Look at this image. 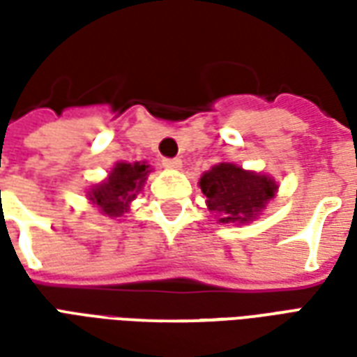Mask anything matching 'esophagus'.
Listing matches in <instances>:
<instances>
[{"mask_svg": "<svg viewBox=\"0 0 357 357\" xmlns=\"http://www.w3.org/2000/svg\"><path fill=\"white\" fill-rule=\"evenodd\" d=\"M164 168H172V170H178L181 168V160L179 158H162Z\"/></svg>", "mask_w": 357, "mask_h": 357, "instance_id": "esophagus-1", "label": "esophagus"}]
</instances>
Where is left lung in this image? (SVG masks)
<instances>
[{
  "label": "left lung",
  "mask_w": 357,
  "mask_h": 357,
  "mask_svg": "<svg viewBox=\"0 0 357 357\" xmlns=\"http://www.w3.org/2000/svg\"><path fill=\"white\" fill-rule=\"evenodd\" d=\"M208 210L220 214L222 224L250 222L275 195V183L266 176L247 172L237 164L222 162L201 178Z\"/></svg>",
  "instance_id": "obj_1"
}]
</instances>
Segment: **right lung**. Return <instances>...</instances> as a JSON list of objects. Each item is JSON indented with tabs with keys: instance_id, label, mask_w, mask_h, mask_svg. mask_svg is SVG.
I'll list each match as a JSON object with an SVG mask.
<instances>
[{
	"instance_id": "1",
	"label": "right lung",
	"mask_w": 357,
	"mask_h": 357,
	"mask_svg": "<svg viewBox=\"0 0 357 357\" xmlns=\"http://www.w3.org/2000/svg\"><path fill=\"white\" fill-rule=\"evenodd\" d=\"M149 174V166L141 162H120L110 172L105 183L89 191V199L109 216H122L130 202L139 193Z\"/></svg>"
}]
</instances>
